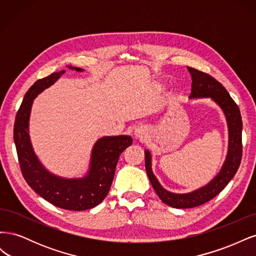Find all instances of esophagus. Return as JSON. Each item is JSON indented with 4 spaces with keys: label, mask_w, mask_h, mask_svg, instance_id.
I'll return each instance as SVG.
<instances>
[{
    "label": "esophagus",
    "mask_w": 256,
    "mask_h": 256,
    "mask_svg": "<svg viewBox=\"0 0 256 256\" xmlns=\"http://www.w3.org/2000/svg\"><path fill=\"white\" fill-rule=\"evenodd\" d=\"M134 136L136 138H138V140H145V138L147 136V131L144 127H138L136 130H134Z\"/></svg>",
    "instance_id": "1"
}]
</instances>
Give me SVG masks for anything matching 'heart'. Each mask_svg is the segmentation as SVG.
Instances as JSON below:
<instances>
[{
	"mask_svg": "<svg viewBox=\"0 0 256 256\" xmlns=\"http://www.w3.org/2000/svg\"><path fill=\"white\" fill-rule=\"evenodd\" d=\"M157 88H158L159 90H164V85L161 84V83H158V84H157Z\"/></svg>",
	"mask_w": 256,
	"mask_h": 256,
	"instance_id": "1",
	"label": "heart"
}]
</instances>
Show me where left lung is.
<instances>
[{
    "label": "left lung",
    "mask_w": 256,
    "mask_h": 256,
    "mask_svg": "<svg viewBox=\"0 0 256 256\" xmlns=\"http://www.w3.org/2000/svg\"><path fill=\"white\" fill-rule=\"evenodd\" d=\"M192 78L190 99L210 98L218 104L226 116L228 129V148L226 161L212 180L207 184L188 193H173L160 184L152 168V154L145 150V168L147 176L156 191L157 196L164 204L174 208H192L207 203L226 187L237 172L242 156V120L238 106L230 96L223 85L212 76L188 67Z\"/></svg>",
    "instance_id": "1"
}]
</instances>
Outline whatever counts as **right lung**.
Returning <instances> with one entry per match:
<instances>
[{
    "instance_id": "1",
    "label": "right lung",
    "mask_w": 256,
    "mask_h": 256,
    "mask_svg": "<svg viewBox=\"0 0 256 256\" xmlns=\"http://www.w3.org/2000/svg\"><path fill=\"white\" fill-rule=\"evenodd\" d=\"M78 72L82 68L67 66ZM66 70L53 72L36 81L23 98L14 127L21 172L37 194L54 206L67 210H86L104 200L110 190L120 154L132 144L129 136H102L98 138L90 152V168L83 177L67 178L48 171L38 159L30 138V116L34 99L56 83Z\"/></svg>"
}]
</instances>
